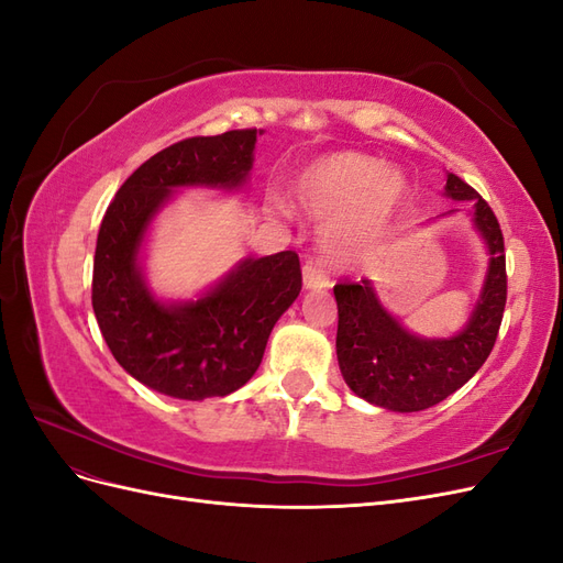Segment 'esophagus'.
Masks as SVG:
<instances>
[{
    "mask_svg": "<svg viewBox=\"0 0 563 563\" xmlns=\"http://www.w3.org/2000/svg\"><path fill=\"white\" fill-rule=\"evenodd\" d=\"M302 286L308 288V291H323V288H329L327 272H323L321 267H317L314 263H305V267H302Z\"/></svg>",
    "mask_w": 563,
    "mask_h": 563,
    "instance_id": "1",
    "label": "esophagus"
}]
</instances>
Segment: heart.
<instances>
[{"label":"heart","instance_id":"heart-1","mask_svg":"<svg viewBox=\"0 0 563 563\" xmlns=\"http://www.w3.org/2000/svg\"><path fill=\"white\" fill-rule=\"evenodd\" d=\"M408 195L397 166L360 152H329L305 164L294 180V199L314 218L321 251L333 265H360L395 228Z\"/></svg>","mask_w":563,"mask_h":563}]
</instances>
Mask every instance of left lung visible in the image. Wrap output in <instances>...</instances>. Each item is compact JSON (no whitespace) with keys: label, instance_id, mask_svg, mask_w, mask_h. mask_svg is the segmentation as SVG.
<instances>
[{"label":"left lung","instance_id":"obj_1","mask_svg":"<svg viewBox=\"0 0 563 563\" xmlns=\"http://www.w3.org/2000/svg\"><path fill=\"white\" fill-rule=\"evenodd\" d=\"M441 195L465 201L470 223L488 253L482 291L463 329L446 338L418 335L385 308L373 279L333 286L338 302L335 354L343 380L356 397L387 411H424L463 387L488 360L503 321L507 275L498 220L488 203L453 174H446ZM457 211L451 209L437 218Z\"/></svg>","mask_w":563,"mask_h":563}]
</instances>
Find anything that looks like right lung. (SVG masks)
<instances>
[{"label": "right lung", "instance_id": "1", "mask_svg": "<svg viewBox=\"0 0 563 563\" xmlns=\"http://www.w3.org/2000/svg\"><path fill=\"white\" fill-rule=\"evenodd\" d=\"M258 135L225 131L157 152L119 187L100 223L91 288L100 333L131 378L166 397L201 401L244 387L300 294L294 251L244 258L197 298H162L145 275L157 216L180 190H244Z\"/></svg>", "mask_w": 563, "mask_h": 563}]
</instances>
